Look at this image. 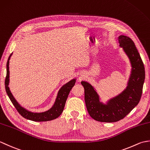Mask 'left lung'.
Instances as JSON below:
<instances>
[{"label":"left lung","mask_w":150,"mask_h":150,"mask_svg":"<svg viewBox=\"0 0 150 150\" xmlns=\"http://www.w3.org/2000/svg\"><path fill=\"white\" fill-rule=\"evenodd\" d=\"M119 46L128 57L132 69L127 86L106 103L100 100L95 88L86 81H81L84 88V99L91 117L103 122H115L124 119L139 103L145 79L144 64L133 41L129 37H118Z\"/></svg>","instance_id":"8db88e82"}]
</instances>
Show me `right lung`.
<instances>
[{
  "mask_svg": "<svg viewBox=\"0 0 150 150\" xmlns=\"http://www.w3.org/2000/svg\"><path fill=\"white\" fill-rule=\"evenodd\" d=\"M12 54L9 57L7 64H6V70H7V71H6V77L5 80V88L6 93H7L9 99H10L11 103L13 104V106L18 111V112L24 118H25V119L35 121V122H44V121H49L57 119L62 113L64 108L65 106L67 98H68V95L72 88L74 86L76 79H72V80L67 82L66 84L63 85L60 88L59 91H58V93H57L55 103H54L52 107L50 109L47 111H43V112H33V111L28 110L26 108L22 107L18 103L17 100L13 97V95H12L8 86L9 83V60H10V57H11Z\"/></svg>",
  "mask_w": 150,
  "mask_h": 150,
  "instance_id": "right-lung-1",
  "label": "right lung"
}]
</instances>
